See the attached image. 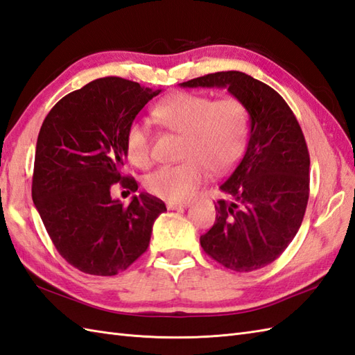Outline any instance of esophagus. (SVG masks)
Here are the masks:
<instances>
[{"instance_id": "esophagus-1", "label": "esophagus", "mask_w": 355, "mask_h": 355, "mask_svg": "<svg viewBox=\"0 0 355 355\" xmlns=\"http://www.w3.org/2000/svg\"><path fill=\"white\" fill-rule=\"evenodd\" d=\"M188 207L187 202H180V203H175V202H170L168 203V209H184Z\"/></svg>"}]
</instances>
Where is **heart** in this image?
Returning a JSON list of instances; mask_svg holds the SVG:
<instances>
[{"mask_svg": "<svg viewBox=\"0 0 355 355\" xmlns=\"http://www.w3.org/2000/svg\"><path fill=\"white\" fill-rule=\"evenodd\" d=\"M153 115L164 128L184 135L180 162L165 165L146 179L147 191L168 202H185L208 179L230 171L240 161L249 135V111L237 97L214 100L196 92H176L159 101ZM124 152L132 165L148 168L153 162L152 132L133 120L124 135Z\"/></svg>", "mask_w": 355, "mask_h": 355, "instance_id": "heart-1", "label": "heart"}]
</instances>
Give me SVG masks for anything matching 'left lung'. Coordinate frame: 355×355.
<instances>
[{
    "label": "left lung",
    "mask_w": 355,
    "mask_h": 355,
    "mask_svg": "<svg viewBox=\"0 0 355 355\" xmlns=\"http://www.w3.org/2000/svg\"><path fill=\"white\" fill-rule=\"evenodd\" d=\"M227 88L250 115L246 153L220 185L216 222L200 237L214 261L235 272L273 263L301 227L310 196V155L301 125L279 94L240 71H220L180 83Z\"/></svg>",
    "instance_id": "obj_1"
}]
</instances>
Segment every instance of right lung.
I'll list each match as a JSON object with an SVG mask.
<instances>
[{"mask_svg": "<svg viewBox=\"0 0 355 355\" xmlns=\"http://www.w3.org/2000/svg\"><path fill=\"white\" fill-rule=\"evenodd\" d=\"M161 92L121 77H101L53 106L39 130L31 198L46 232L67 261L83 273L114 277L144 254L165 203L147 193L124 207L111 198L124 176L128 125Z\"/></svg>", "mask_w": 355, "mask_h": 355, "instance_id": "add662e5", "label": "right lung"}]
</instances>
